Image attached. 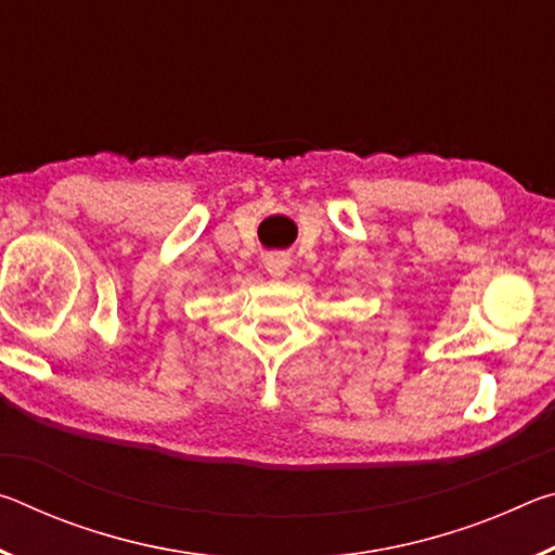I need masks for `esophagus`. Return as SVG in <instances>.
Returning a JSON list of instances; mask_svg holds the SVG:
<instances>
[{
	"instance_id": "34e87169",
	"label": "esophagus",
	"mask_w": 555,
	"mask_h": 555,
	"mask_svg": "<svg viewBox=\"0 0 555 555\" xmlns=\"http://www.w3.org/2000/svg\"><path fill=\"white\" fill-rule=\"evenodd\" d=\"M288 264H291V259H288V255H284V251H271V255L264 257L267 271H269L271 276H276V279L286 274Z\"/></svg>"
}]
</instances>
